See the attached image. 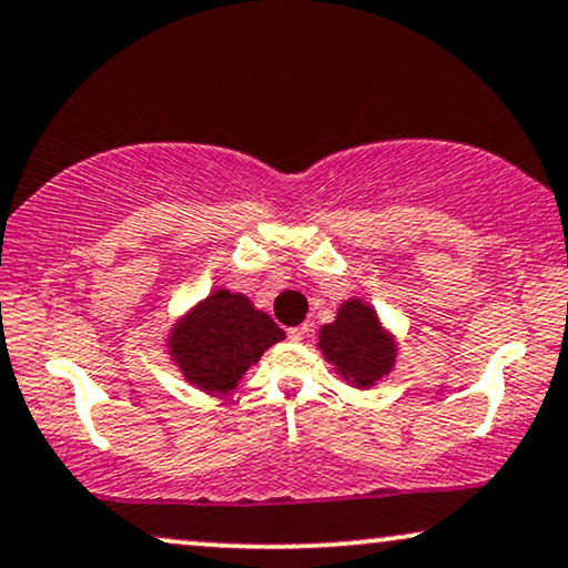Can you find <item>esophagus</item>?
I'll list each match as a JSON object with an SVG mask.
<instances>
[{
    "label": "esophagus",
    "instance_id": "esophagus-1",
    "mask_svg": "<svg viewBox=\"0 0 568 568\" xmlns=\"http://www.w3.org/2000/svg\"><path fill=\"white\" fill-rule=\"evenodd\" d=\"M307 325H294V328H290L286 333H290L292 341H305L307 338Z\"/></svg>",
    "mask_w": 568,
    "mask_h": 568
}]
</instances>
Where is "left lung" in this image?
<instances>
[{"mask_svg":"<svg viewBox=\"0 0 568 568\" xmlns=\"http://www.w3.org/2000/svg\"><path fill=\"white\" fill-rule=\"evenodd\" d=\"M317 348L333 372L356 390H369L390 375L398 362V338L379 321L364 297L341 302L336 321L321 325Z\"/></svg>","mask_w":568,"mask_h":568,"instance_id":"1","label":"left lung"}]
</instances>
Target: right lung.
Returning <instances> with one entry per match:
<instances>
[{"instance_id":"obj_1","label":"right lung","mask_w":568,"mask_h":568,"mask_svg":"<svg viewBox=\"0 0 568 568\" xmlns=\"http://www.w3.org/2000/svg\"><path fill=\"white\" fill-rule=\"evenodd\" d=\"M284 331L251 297L216 286L168 331L165 352L183 379L206 395H227Z\"/></svg>"}]
</instances>
